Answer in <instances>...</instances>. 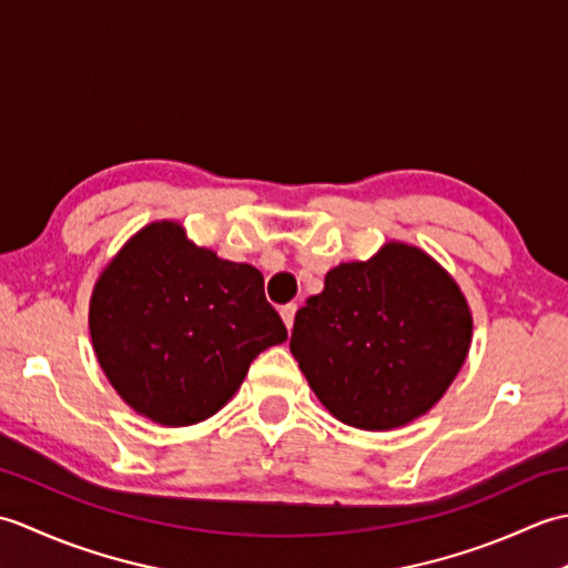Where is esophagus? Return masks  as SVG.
Returning <instances> with one entry per match:
<instances>
[{
    "mask_svg": "<svg viewBox=\"0 0 568 568\" xmlns=\"http://www.w3.org/2000/svg\"><path fill=\"white\" fill-rule=\"evenodd\" d=\"M295 312H297V305H285V307H281V317H283V322H285L287 332H291L293 324H295Z\"/></svg>",
    "mask_w": 568,
    "mask_h": 568,
    "instance_id": "obj_1",
    "label": "esophagus"
}]
</instances>
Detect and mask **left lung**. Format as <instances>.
Listing matches in <instances>:
<instances>
[{
    "label": "left lung",
    "mask_w": 568,
    "mask_h": 568,
    "mask_svg": "<svg viewBox=\"0 0 568 568\" xmlns=\"http://www.w3.org/2000/svg\"><path fill=\"white\" fill-rule=\"evenodd\" d=\"M474 315L452 273L405 241L339 263L297 310L291 352L312 393L348 427L388 432L442 400Z\"/></svg>",
    "instance_id": "1"
}]
</instances>
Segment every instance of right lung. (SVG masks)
<instances>
[{
	"label": "right lung",
	"mask_w": 568,
	"mask_h": 568,
	"mask_svg": "<svg viewBox=\"0 0 568 568\" xmlns=\"http://www.w3.org/2000/svg\"><path fill=\"white\" fill-rule=\"evenodd\" d=\"M92 348L119 397L155 425L216 415L251 361L287 329L248 263L197 246L173 220L151 222L104 265L90 297Z\"/></svg>",
	"instance_id": "add662e5"
}]
</instances>
